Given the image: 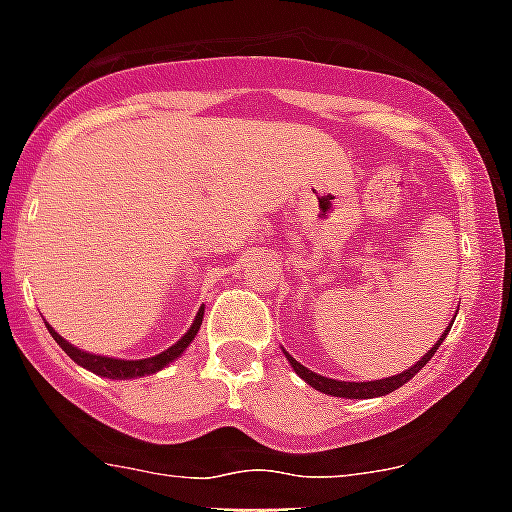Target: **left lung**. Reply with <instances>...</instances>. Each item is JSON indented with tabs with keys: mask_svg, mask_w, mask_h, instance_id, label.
<instances>
[{
	"mask_svg": "<svg viewBox=\"0 0 512 512\" xmlns=\"http://www.w3.org/2000/svg\"><path fill=\"white\" fill-rule=\"evenodd\" d=\"M455 315H458V312H455ZM450 325H453V322H450ZM448 330H450V328H448ZM448 330H445V336H448ZM445 336H442V338H445ZM442 338L435 343V349H429L427 354H424L422 359H419V362H416L411 369H406V372H401V375L385 377V380H375V382H341V380H328V377L315 375L312 369L302 367V364L296 362V359H294V356H291V354H286V359H289V362H291V367H294L296 375L302 377V380H307L309 385H312V388H315V390H320V393L336 395V398H377V395L393 393V390L401 388L403 382H409L411 377H414L416 372H419V369H422L424 364H427L429 359H432V356H435V351H437V346H440V343H442Z\"/></svg>",
	"mask_w": 512,
	"mask_h": 512,
	"instance_id": "1",
	"label": "left lung"
}]
</instances>
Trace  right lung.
Segmentation results:
<instances>
[{"label": "right lung", "instance_id": "add662e5", "mask_svg": "<svg viewBox=\"0 0 512 512\" xmlns=\"http://www.w3.org/2000/svg\"><path fill=\"white\" fill-rule=\"evenodd\" d=\"M200 325H203V309L197 312L195 322L190 325V330L184 333L179 341L171 346V349L161 351V354L150 356V359H135V362H130V359H109V356H96V354H88V351H80L77 346H72V343L64 341L59 333H54V330L49 328L51 338L62 346V351L67 356H70L72 362H77L80 367L90 369V372H96V375L101 377H109V380H132V377H145V375H153V372H158V369H163L169 362H174L176 356L182 354L187 346H190L192 341H195L197 330H200Z\"/></svg>", "mask_w": 512, "mask_h": 512}]
</instances>
